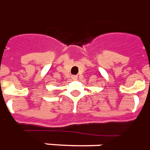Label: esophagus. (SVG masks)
<instances>
[{"label":"esophagus","mask_w":150,"mask_h":150,"mask_svg":"<svg viewBox=\"0 0 150 150\" xmlns=\"http://www.w3.org/2000/svg\"><path fill=\"white\" fill-rule=\"evenodd\" d=\"M72 78H73V80H76L77 79V76H76V75H74V76H72Z\"/></svg>","instance_id":"1"}]
</instances>
